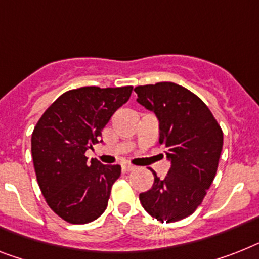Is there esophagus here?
I'll use <instances>...</instances> for the list:
<instances>
[{"mask_svg": "<svg viewBox=\"0 0 259 259\" xmlns=\"http://www.w3.org/2000/svg\"><path fill=\"white\" fill-rule=\"evenodd\" d=\"M135 169L134 165H128V164H124V165H121V170L124 173H128V172H132V170Z\"/></svg>", "mask_w": 259, "mask_h": 259, "instance_id": "esophagus-1", "label": "esophagus"}]
</instances>
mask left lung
<instances>
[{
    "label": "left lung",
    "mask_w": 259,
    "mask_h": 259,
    "mask_svg": "<svg viewBox=\"0 0 259 259\" xmlns=\"http://www.w3.org/2000/svg\"><path fill=\"white\" fill-rule=\"evenodd\" d=\"M138 102L155 112L159 143L170 161L164 179L153 172L152 188L139 194L153 219L175 222L191 215L213 183L224 134L208 106L185 87L172 82L135 87Z\"/></svg>",
    "instance_id": "left-lung-1"
}]
</instances>
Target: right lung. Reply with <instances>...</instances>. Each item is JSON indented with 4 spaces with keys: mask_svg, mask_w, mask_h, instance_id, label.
<instances>
[{
    "mask_svg": "<svg viewBox=\"0 0 259 259\" xmlns=\"http://www.w3.org/2000/svg\"><path fill=\"white\" fill-rule=\"evenodd\" d=\"M132 86H90L62 94L45 111L31 135L38 185L48 205L70 224H87L107 208L120 165L87 161L115 111L130 99Z\"/></svg>",
    "mask_w": 259,
    "mask_h": 259,
    "instance_id": "right-lung-1",
    "label": "right lung"
}]
</instances>
